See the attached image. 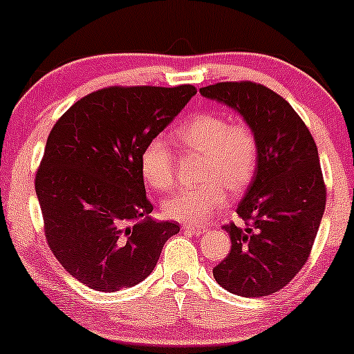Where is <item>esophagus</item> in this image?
I'll return each instance as SVG.
<instances>
[{
	"mask_svg": "<svg viewBox=\"0 0 354 354\" xmlns=\"http://www.w3.org/2000/svg\"><path fill=\"white\" fill-rule=\"evenodd\" d=\"M183 231H186V233H191V234H196V236H200L206 231V228H200V226H191V225H183Z\"/></svg>",
	"mask_w": 354,
	"mask_h": 354,
	"instance_id": "esophagus-1",
	"label": "esophagus"
}]
</instances>
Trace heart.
I'll return each mask as SVG.
<instances>
[{
  "label": "heart",
  "instance_id": "1",
  "mask_svg": "<svg viewBox=\"0 0 354 354\" xmlns=\"http://www.w3.org/2000/svg\"><path fill=\"white\" fill-rule=\"evenodd\" d=\"M186 151L203 153L196 186L178 189L163 203L168 218L186 225H200L225 206L226 185L236 193L253 180L259 158L254 129L245 121H233L221 113H198L173 133ZM140 168L149 186L168 191L174 185V154L165 138L154 136L143 146Z\"/></svg>",
  "mask_w": 354,
  "mask_h": 354
}]
</instances>
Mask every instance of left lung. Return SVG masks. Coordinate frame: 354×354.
Listing matches in <instances>:
<instances>
[{
    "label": "left lung",
    "instance_id": "1",
    "mask_svg": "<svg viewBox=\"0 0 354 354\" xmlns=\"http://www.w3.org/2000/svg\"><path fill=\"white\" fill-rule=\"evenodd\" d=\"M245 118L259 145L258 166L236 213L243 225L223 226L231 251L213 276L245 298L273 295L308 261L326 205L318 148L286 100L253 81H225L200 89Z\"/></svg>",
    "mask_w": 354,
    "mask_h": 354
}]
</instances>
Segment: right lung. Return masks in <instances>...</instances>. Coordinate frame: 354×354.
Returning a JSON list of instances; mask_svg holds the SVG:
<instances>
[{
  "label": "right lung",
  "instance_id": "1",
  "mask_svg": "<svg viewBox=\"0 0 354 354\" xmlns=\"http://www.w3.org/2000/svg\"><path fill=\"white\" fill-rule=\"evenodd\" d=\"M196 95L193 84L109 86L53 126L35 188L61 266L104 293L141 283L178 223L153 221L140 154Z\"/></svg>",
  "mask_w": 354,
  "mask_h": 354
}]
</instances>
